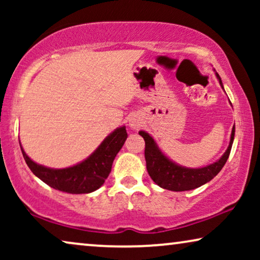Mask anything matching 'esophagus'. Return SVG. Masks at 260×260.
I'll use <instances>...</instances> for the list:
<instances>
[{"label": "esophagus", "instance_id": "1", "mask_svg": "<svg viewBox=\"0 0 260 260\" xmlns=\"http://www.w3.org/2000/svg\"><path fill=\"white\" fill-rule=\"evenodd\" d=\"M129 125L133 127V129H138L141 126V120L137 118V117H131L129 120Z\"/></svg>", "mask_w": 260, "mask_h": 260}]
</instances>
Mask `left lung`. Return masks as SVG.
<instances>
[{
	"instance_id": "obj_1",
	"label": "left lung",
	"mask_w": 260,
	"mask_h": 260,
	"mask_svg": "<svg viewBox=\"0 0 260 260\" xmlns=\"http://www.w3.org/2000/svg\"><path fill=\"white\" fill-rule=\"evenodd\" d=\"M216 78L219 79V83L222 86L221 78L218 73ZM234 133H236V126L232 127V134H231L230 145L227 148L221 157L218 161L212 163V165L202 167V168H186V167L176 165L175 162L170 161L163 152L159 150V148L156 144L150 135L145 131H140L142 137L145 141V162H147V170L152 181L165 189L173 191H184L191 190L195 188L207 183L213 177L218 175L222 167L229 158L231 149H232Z\"/></svg>"
}]
</instances>
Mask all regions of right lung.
<instances>
[{
    "label": "right lung",
    "mask_w": 260,
    "mask_h": 260,
    "mask_svg": "<svg viewBox=\"0 0 260 260\" xmlns=\"http://www.w3.org/2000/svg\"><path fill=\"white\" fill-rule=\"evenodd\" d=\"M127 137L125 126L117 127L83 162L63 169H53L38 165L28 157L21 147L27 166L49 187L70 194H87L103 186L111 172L113 159Z\"/></svg>",
    "instance_id": "1"
}]
</instances>
